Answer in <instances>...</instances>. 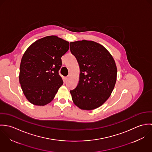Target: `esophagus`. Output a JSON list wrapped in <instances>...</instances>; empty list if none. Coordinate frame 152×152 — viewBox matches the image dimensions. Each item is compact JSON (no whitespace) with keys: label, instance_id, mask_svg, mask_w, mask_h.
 <instances>
[{"label":"esophagus","instance_id":"obj_1","mask_svg":"<svg viewBox=\"0 0 152 152\" xmlns=\"http://www.w3.org/2000/svg\"><path fill=\"white\" fill-rule=\"evenodd\" d=\"M69 76H67L66 77H65V80H68L69 79Z\"/></svg>","mask_w":152,"mask_h":152}]
</instances>
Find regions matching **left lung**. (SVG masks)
<instances>
[{
  "mask_svg": "<svg viewBox=\"0 0 152 152\" xmlns=\"http://www.w3.org/2000/svg\"><path fill=\"white\" fill-rule=\"evenodd\" d=\"M70 51L80 68L78 84L69 91L72 99L81 109L97 108L108 99L115 87V60L103 45L93 41L71 42Z\"/></svg>",
  "mask_w": 152,
  "mask_h": 152,
  "instance_id": "1",
  "label": "left lung"
}]
</instances>
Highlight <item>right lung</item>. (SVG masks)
<instances>
[{
    "label": "right lung",
    "mask_w": 152,
    "mask_h": 152,
    "mask_svg": "<svg viewBox=\"0 0 152 152\" xmlns=\"http://www.w3.org/2000/svg\"><path fill=\"white\" fill-rule=\"evenodd\" d=\"M69 49V42L56 36L40 39L32 44L22 57L19 82L27 100L44 106L54 99L63 81L58 71L61 57Z\"/></svg>",
    "instance_id": "1"
}]
</instances>
